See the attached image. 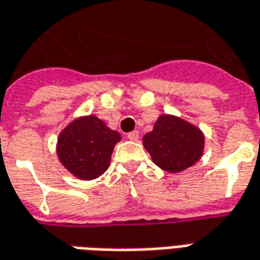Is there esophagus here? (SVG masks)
<instances>
[{
  "instance_id": "1",
  "label": "esophagus",
  "mask_w": 260,
  "mask_h": 260,
  "mask_svg": "<svg viewBox=\"0 0 260 260\" xmlns=\"http://www.w3.org/2000/svg\"><path fill=\"white\" fill-rule=\"evenodd\" d=\"M138 138H139L138 131H132V132L128 134V139H131V141H138Z\"/></svg>"
}]
</instances>
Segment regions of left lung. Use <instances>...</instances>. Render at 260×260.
Masks as SVG:
<instances>
[{"instance_id":"1","label":"left lung","mask_w":260,"mask_h":260,"mask_svg":"<svg viewBox=\"0 0 260 260\" xmlns=\"http://www.w3.org/2000/svg\"><path fill=\"white\" fill-rule=\"evenodd\" d=\"M143 146L152 160L170 173H179L200 160L204 134L196 125L174 115H160L153 129L143 136Z\"/></svg>"}]
</instances>
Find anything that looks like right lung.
I'll return each instance as SVG.
<instances>
[{"mask_svg": "<svg viewBox=\"0 0 260 260\" xmlns=\"http://www.w3.org/2000/svg\"><path fill=\"white\" fill-rule=\"evenodd\" d=\"M121 141L117 131L110 129L95 115L76 118L57 138L59 160L81 180L97 179L110 168L114 146Z\"/></svg>", "mask_w": 260, "mask_h": 260, "instance_id": "1", "label": "right lung"}]
</instances>
